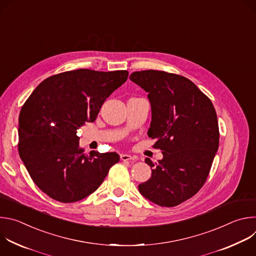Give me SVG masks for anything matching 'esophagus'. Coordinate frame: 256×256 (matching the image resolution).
<instances>
[{
  "label": "esophagus",
  "instance_id": "obj_1",
  "mask_svg": "<svg viewBox=\"0 0 256 256\" xmlns=\"http://www.w3.org/2000/svg\"><path fill=\"white\" fill-rule=\"evenodd\" d=\"M120 159L122 161H130V160H134V157H132V155H128V154H122Z\"/></svg>",
  "mask_w": 256,
  "mask_h": 256
}]
</instances>
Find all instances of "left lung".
<instances>
[{
	"instance_id": "left-lung-1",
	"label": "left lung",
	"mask_w": 256,
	"mask_h": 256,
	"mask_svg": "<svg viewBox=\"0 0 256 256\" xmlns=\"http://www.w3.org/2000/svg\"><path fill=\"white\" fill-rule=\"evenodd\" d=\"M130 79L148 92L152 122L148 136L163 159L144 162L151 178L140 192L160 206H175L202 188L218 147V124L210 99L188 78L164 70L134 72Z\"/></svg>"
}]
</instances>
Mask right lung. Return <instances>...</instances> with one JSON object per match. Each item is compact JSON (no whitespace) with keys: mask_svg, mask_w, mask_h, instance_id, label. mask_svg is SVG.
<instances>
[{"mask_svg":"<svg viewBox=\"0 0 256 256\" xmlns=\"http://www.w3.org/2000/svg\"><path fill=\"white\" fill-rule=\"evenodd\" d=\"M128 72L68 70L42 81L19 114L18 151L42 192L60 202H75L95 192L120 161L118 153L86 154L77 130L93 122L102 104L126 80Z\"/></svg>","mask_w":256,"mask_h":256,"instance_id":"1","label":"right lung"}]
</instances>
